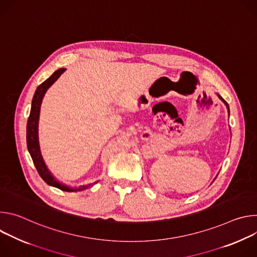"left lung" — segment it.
I'll list each match as a JSON object with an SVG mask.
<instances>
[{
    "mask_svg": "<svg viewBox=\"0 0 257 257\" xmlns=\"http://www.w3.org/2000/svg\"><path fill=\"white\" fill-rule=\"evenodd\" d=\"M217 96L219 97V99H222V101H223V102L226 104V106H227V108H228V111H229V114H230V108H229V104L227 103V101H226V100H225V99H224V98H223L221 95H218V94H217Z\"/></svg>",
    "mask_w": 257,
    "mask_h": 257,
    "instance_id": "1",
    "label": "left lung"
}]
</instances>
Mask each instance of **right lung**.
Segmentation results:
<instances>
[{
  "label": "right lung",
  "instance_id": "add662e5",
  "mask_svg": "<svg viewBox=\"0 0 257 257\" xmlns=\"http://www.w3.org/2000/svg\"><path fill=\"white\" fill-rule=\"evenodd\" d=\"M65 68H61L57 71H55L52 76L49 77L46 81H44L38 88H36L32 102H31V109H30V114L29 118L27 121V127H26V142H27V149L28 152L31 156V159L33 161V164L38 170L40 176L42 179L49 184L50 186L56 187L60 190L63 191H68V192H73V191H81L84 189H87L88 187H91L94 185L96 182L91 183V184L88 185H83L79 186L76 188H70L62 183H60L56 178L52 175L50 170L48 169L42 154H41V149H40V142H39V120H40V112H41V105L43 98L45 96V93L47 90L55 83V81L61 76L62 73L65 72Z\"/></svg>",
  "mask_w": 257,
  "mask_h": 257
}]
</instances>
